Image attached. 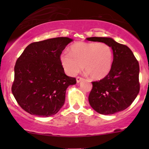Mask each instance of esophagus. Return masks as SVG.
I'll return each mask as SVG.
<instances>
[{"label": "esophagus", "mask_w": 149, "mask_h": 149, "mask_svg": "<svg viewBox=\"0 0 149 149\" xmlns=\"http://www.w3.org/2000/svg\"><path fill=\"white\" fill-rule=\"evenodd\" d=\"M82 80H83V78H82V77H77V83H79L80 81H81Z\"/></svg>", "instance_id": "esophagus-1"}]
</instances>
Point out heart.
Listing matches in <instances>:
<instances>
[{"mask_svg": "<svg viewBox=\"0 0 149 149\" xmlns=\"http://www.w3.org/2000/svg\"><path fill=\"white\" fill-rule=\"evenodd\" d=\"M113 57V51L109 45L79 42L70 47V52L61 54L60 62L65 72L70 76L77 74L84 66L91 78L101 79L111 70Z\"/></svg>", "mask_w": 149, "mask_h": 149, "instance_id": "obj_1", "label": "heart"}]
</instances>
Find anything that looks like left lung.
Instances as JSON below:
<instances>
[{
    "label": "left lung",
    "instance_id": "1",
    "mask_svg": "<svg viewBox=\"0 0 149 149\" xmlns=\"http://www.w3.org/2000/svg\"><path fill=\"white\" fill-rule=\"evenodd\" d=\"M87 40L109 45L113 52L109 74L101 80L92 82L88 97L89 104L102 115L124 111L139 93V63L127 46L118 43L113 38L89 37Z\"/></svg>",
    "mask_w": 149,
    "mask_h": 149
}]
</instances>
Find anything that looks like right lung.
I'll list each match as a JSON object with an SVG mask.
<instances>
[{
    "label": "right lung",
    "instance_id": "obj_1",
    "mask_svg": "<svg viewBox=\"0 0 149 149\" xmlns=\"http://www.w3.org/2000/svg\"><path fill=\"white\" fill-rule=\"evenodd\" d=\"M72 40L57 37L32 42L17 58L11 91L18 104L30 115L56 114L64 105L66 89L76 84L60 62L62 51Z\"/></svg>",
    "mask_w": 149,
    "mask_h": 149
}]
</instances>
